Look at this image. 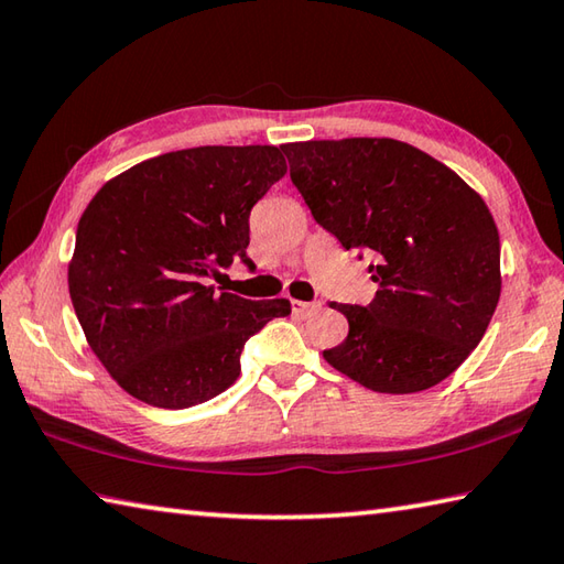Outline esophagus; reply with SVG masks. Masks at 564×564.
<instances>
[{"label":"esophagus","instance_id":"1","mask_svg":"<svg viewBox=\"0 0 564 564\" xmlns=\"http://www.w3.org/2000/svg\"><path fill=\"white\" fill-rule=\"evenodd\" d=\"M318 310H322V304H318V302H296V300L292 302V312L296 316H312Z\"/></svg>","mask_w":564,"mask_h":564}]
</instances>
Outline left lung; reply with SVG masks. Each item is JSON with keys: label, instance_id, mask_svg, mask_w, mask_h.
<instances>
[{"label": "left lung", "instance_id": "1", "mask_svg": "<svg viewBox=\"0 0 564 564\" xmlns=\"http://www.w3.org/2000/svg\"><path fill=\"white\" fill-rule=\"evenodd\" d=\"M292 184L378 292L348 318L328 366L376 392L437 386L479 346L501 296V242L484 198L437 159L388 137L282 144Z\"/></svg>", "mask_w": 564, "mask_h": 564}]
</instances>
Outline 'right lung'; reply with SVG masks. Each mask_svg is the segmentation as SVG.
<instances>
[{"label": "right lung", "mask_w": 564, "mask_h": 564, "mask_svg": "<svg viewBox=\"0 0 564 564\" xmlns=\"http://www.w3.org/2000/svg\"><path fill=\"white\" fill-rule=\"evenodd\" d=\"M286 174L278 147H194L110 178L76 232L68 292L88 346L117 386L152 408L184 410L240 376L252 334L292 312L208 278L248 262L250 210Z\"/></svg>", "instance_id": "obj_1"}]
</instances>
